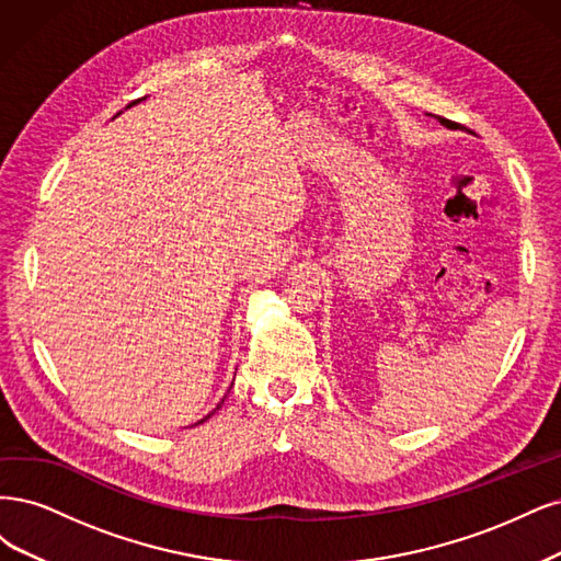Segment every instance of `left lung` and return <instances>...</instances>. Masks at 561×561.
<instances>
[{"instance_id":"1","label":"left lung","mask_w":561,"mask_h":561,"mask_svg":"<svg viewBox=\"0 0 561 561\" xmlns=\"http://www.w3.org/2000/svg\"><path fill=\"white\" fill-rule=\"evenodd\" d=\"M438 121H440V125H445V128H449V130H457V123H451V121L440 118V116H438Z\"/></svg>"}]
</instances>
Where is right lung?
<instances>
[{
  "label": "right lung",
  "mask_w": 561,
  "mask_h": 561,
  "mask_svg": "<svg viewBox=\"0 0 561 561\" xmlns=\"http://www.w3.org/2000/svg\"><path fill=\"white\" fill-rule=\"evenodd\" d=\"M139 102H141V100H137V102H133V104H139ZM133 104H130V106H133ZM221 403H224V401H221ZM219 408H221V405H216V408H214V410H211V412H209V414H207V417H203V420H201V422H195V424H203V422H207V420H209V417H211V414H214V412H216V410H219Z\"/></svg>",
  "instance_id": "right-lung-1"
}]
</instances>
